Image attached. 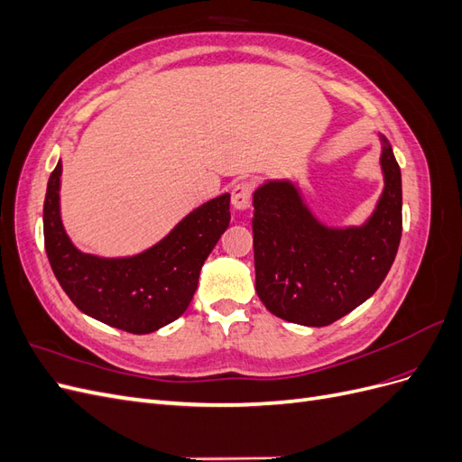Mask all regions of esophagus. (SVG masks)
I'll list each match as a JSON object with an SVG mask.
<instances>
[{
    "instance_id": "1",
    "label": "esophagus",
    "mask_w": 462,
    "mask_h": 462,
    "mask_svg": "<svg viewBox=\"0 0 462 462\" xmlns=\"http://www.w3.org/2000/svg\"><path fill=\"white\" fill-rule=\"evenodd\" d=\"M253 194H254V183L253 180H239L231 189V204L236 209H246L253 204Z\"/></svg>"
}]
</instances>
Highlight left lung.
Here are the masks:
<instances>
[{
	"label": "left lung",
	"mask_w": 462,
	"mask_h": 462,
	"mask_svg": "<svg viewBox=\"0 0 462 462\" xmlns=\"http://www.w3.org/2000/svg\"><path fill=\"white\" fill-rule=\"evenodd\" d=\"M382 143L385 187L372 217L360 227H326L289 180L256 189V292L277 318L324 328L353 312L382 285L402 233L401 167L385 136Z\"/></svg>",
	"instance_id": "left-lung-1"
}]
</instances>
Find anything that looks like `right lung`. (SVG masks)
<instances>
[{"mask_svg":"<svg viewBox=\"0 0 462 462\" xmlns=\"http://www.w3.org/2000/svg\"><path fill=\"white\" fill-rule=\"evenodd\" d=\"M61 162L44 200V245L61 289L80 312L144 335L183 314L199 287L204 260L231 221L229 194L202 204L144 253L129 258L85 254L69 239L60 216Z\"/></svg>","mask_w":462,"mask_h":462,"instance_id":"right-lung-1","label":"right lung"}]
</instances>
